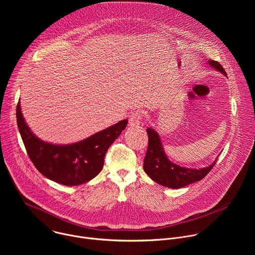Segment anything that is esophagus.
<instances>
[{
	"instance_id": "obj_1",
	"label": "esophagus",
	"mask_w": 255,
	"mask_h": 255,
	"mask_svg": "<svg viewBox=\"0 0 255 255\" xmlns=\"http://www.w3.org/2000/svg\"><path fill=\"white\" fill-rule=\"evenodd\" d=\"M140 120H141V112L140 111L133 112L129 117V126H131V127L139 126Z\"/></svg>"
}]
</instances>
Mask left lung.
<instances>
[{
    "instance_id": "1",
    "label": "left lung",
    "mask_w": 255,
    "mask_h": 255,
    "mask_svg": "<svg viewBox=\"0 0 255 255\" xmlns=\"http://www.w3.org/2000/svg\"><path fill=\"white\" fill-rule=\"evenodd\" d=\"M208 64L227 77L223 66L215 60H208ZM148 134V148L144 157L143 168L155 183L170 189H180L203 179L215 165V161L203 168H187L170 161L162 147L158 133L153 128L146 129Z\"/></svg>"
}]
</instances>
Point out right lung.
<instances>
[{"instance_id":"1","label":"right lung","mask_w":255,"mask_h":255,"mask_svg":"<svg viewBox=\"0 0 255 255\" xmlns=\"http://www.w3.org/2000/svg\"><path fill=\"white\" fill-rule=\"evenodd\" d=\"M17 124L27 153L40 173L63 186H80L97 176L104 166L108 148L126 128L122 120L76 143L52 144L36 136L25 122L20 102L17 105Z\"/></svg>"}]
</instances>
